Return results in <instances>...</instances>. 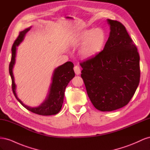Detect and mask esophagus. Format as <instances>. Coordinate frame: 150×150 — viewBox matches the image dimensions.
<instances>
[{"mask_svg":"<svg viewBox=\"0 0 150 150\" xmlns=\"http://www.w3.org/2000/svg\"><path fill=\"white\" fill-rule=\"evenodd\" d=\"M74 70L76 75H79L81 74V69L79 66H75L74 67Z\"/></svg>","mask_w":150,"mask_h":150,"instance_id":"esophagus-1","label":"esophagus"}]
</instances>
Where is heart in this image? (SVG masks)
Here are the masks:
<instances>
[{
    "label": "heart",
    "mask_w": 150,
    "mask_h": 150,
    "mask_svg": "<svg viewBox=\"0 0 150 150\" xmlns=\"http://www.w3.org/2000/svg\"><path fill=\"white\" fill-rule=\"evenodd\" d=\"M106 34L102 28L86 29L76 36L75 43L82 44L80 54L84 58H91L100 53L106 44Z\"/></svg>",
    "instance_id": "heart-1"
}]
</instances>
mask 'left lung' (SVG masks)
Returning <instances> with one entry per match:
<instances>
[{"label": "left lung", "mask_w": 150, "mask_h": 150, "mask_svg": "<svg viewBox=\"0 0 150 150\" xmlns=\"http://www.w3.org/2000/svg\"><path fill=\"white\" fill-rule=\"evenodd\" d=\"M110 33L103 51L80 63L91 101L97 110L112 111L126 106L139 83V56L125 27L107 19Z\"/></svg>", "instance_id": "obj_1"}]
</instances>
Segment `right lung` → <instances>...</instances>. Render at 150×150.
I'll return each instance as SVG.
<instances>
[{"mask_svg":"<svg viewBox=\"0 0 150 150\" xmlns=\"http://www.w3.org/2000/svg\"><path fill=\"white\" fill-rule=\"evenodd\" d=\"M32 27L21 31L18 38L15 40L12 47V57L9 64V73L12 79V88L13 94L22 106L27 110L42 116H50L56 115L60 111L64 101V92L66 86L69 81L75 76L73 69L74 64L71 61H68L54 69L52 82L49 86L48 94L45 100L38 107H30L24 104L17 97L16 94V85L13 74V68L16 63L17 47L23 41L26 33L31 29Z\"/></svg>","mask_w":150,"mask_h":150,"instance_id":"1","label":"right lung"}]
</instances>
